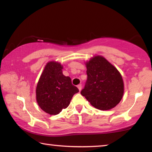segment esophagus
Segmentation results:
<instances>
[{"label": "esophagus", "instance_id": "obj_1", "mask_svg": "<svg viewBox=\"0 0 152 152\" xmlns=\"http://www.w3.org/2000/svg\"><path fill=\"white\" fill-rule=\"evenodd\" d=\"M77 87H78V88L79 91H80L81 89H82V85H81V84H78V85L77 86Z\"/></svg>", "mask_w": 152, "mask_h": 152}]
</instances>
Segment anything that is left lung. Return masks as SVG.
I'll use <instances>...</instances> for the list:
<instances>
[{
  "label": "left lung",
  "mask_w": 152,
  "mask_h": 152,
  "mask_svg": "<svg viewBox=\"0 0 152 152\" xmlns=\"http://www.w3.org/2000/svg\"><path fill=\"white\" fill-rule=\"evenodd\" d=\"M87 80L80 93L96 109L115 107L121 100L124 85L122 76L106 59L95 56L86 62Z\"/></svg>",
  "instance_id": "1"
}]
</instances>
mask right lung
I'll return each mask as SVG.
<instances>
[{
    "label": "right lung",
    "mask_w": 152,
    "mask_h": 152,
    "mask_svg": "<svg viewBox=\"0 0 152 152\" xmlns=\"http://www.w3.org/2000/svg\"><path fill=\"white\" fill-rule=\"evenodd\" d=\"M62 66L55 61L48 62L36 88V99L41 109L50 115H58L70 104L78 88L71 78L62 73Z\"/></svg>",
    "instance_id": "add662e5"
}]
</instances>
